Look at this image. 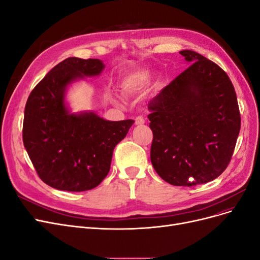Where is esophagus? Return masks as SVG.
Returning <instances> with one entry per match:
<instances>
[{
    "mask_svg": "<svg viewBox=\"0 0 260 260\" xmlns=\"http://www.w3.org/2000/svg\"><path fill=\"white\" fill-rule=\"evenodd\" d=\"M135 123L137 124V125H142V124H144L145 123V120H144V118L142 117V116H138L136 119H135Z\"/></svg>",
    "mask_w": 260,
    "mask_h": 260,
    "instance_id": "34e87169",
    "label": "esophagus"
}]
</instances>
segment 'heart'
I'll use <instances>...</instances> for the list:
<instances>
[{"instance_id":"obj_1","label":"heart","mask_w":260,"mask_h":260,"mask_svg":"<svg viewBox=\"0 0 260 260\" xmlns=\"http://www.w3.org/2000/svg\"><path fill=\"white\" fill-rule=\"evenodd\" d=\"M152 76L147 70H138L124 78L121 82V92L124 95L145 90L151 84Z\"/></svg>"}]
</instances>
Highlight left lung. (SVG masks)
<instances>
[{"instance_id": "1", "label": "left lung", "mask_w": 260, "mask_h": 260, "mask_svg": "<svg viewBox=\"0 0 260 260\" xmlns=\"http://www.w3.org/2000/svg\"><path fill=\"white\" fill-rule=\"evenodd\" d=\"M188 66L147 107L153 131L151 161L177 186L203 184L229 165L241 128L237 94L214 61L184 50Z\"/></svg>"}]
</instances>
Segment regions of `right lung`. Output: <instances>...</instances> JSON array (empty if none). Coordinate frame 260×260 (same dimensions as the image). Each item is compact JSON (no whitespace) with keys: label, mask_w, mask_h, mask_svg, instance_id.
Returning <instances> with one entry per match:
<instances>
[{"label":"right lung","mask_w":260,"mask_h":260,"mask_svg":"<svg viewBox=\"0 0 260 260\" xmlns=\"http://www.w3.org/2000/svg\"><path fill=\"white\" fill-rule=\"evenodd\" d=\"M105 65L95 58H66L30 93L22 141L38 176L60 191L82 192L98 186L111 168L115 146L127 136L132 119L109 121L93 112L70 113L69 84L99 76Z\"/></svg>","instance_id":"obj_1"}]
</instances>
